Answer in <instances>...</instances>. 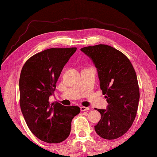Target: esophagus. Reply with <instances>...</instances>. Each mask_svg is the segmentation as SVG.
<instances>
[{
	"label": "esophagus",
	"instance_id": "esophagus-1",
	"mask_svg": "<svg viewBox=\"0 0 157 157\" xmlns=\"http://www.w3.org/2000/svg\"><path fill=\"white\" fill-rule=\"evenodd\" d=\"M80 110L82 111H88L89 110H90V108H89V107H85V106H81Z\"/></svg>",
	"mask_w": 157,
	"mask_h": 157
}]
</instances>
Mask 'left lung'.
I'll list each match as a JSON object with an SVG mask.
<instances>
[{"label": "left lung", "mask_w": 157, "mask_h": 157, "mask_svg": "<svg viewBox=\"0 0 157 157\" xmlns=\"http://www.w3.org/2000/svg\"><path fill=\"white\" fill-rule=\"evenodd\" d=\"M81 51L97 67L100 88L109 104L107 109H97L101 119L94 126L96 132L106 140L118 138L130 129L137 114L140 90L136 72L127 56L110 46L99 44Z\"/></svg>", "instance_id": "1"}]
</instances>
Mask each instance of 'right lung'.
Listing matches in <instances>:
<instances>
[{"label":"right lung","instance_id":"obj_1","mask_svg":"<svg viewBox=\"0 0 157 157\" xmlns=\"http://www.w3.org/2000/svg\"><path fill=\"white\" fill-rule=\"evenodd\" d=\"M77 48H52L32 56L21 71L20 104L31 132L47 143H60L69 136L72 118L80 112L78 106L51 104L56 84L65 65Z\"/></svg>","mask_w":157,"mask_h":157}]
</instances>
